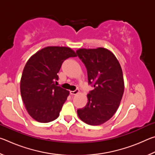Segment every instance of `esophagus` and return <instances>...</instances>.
<instances>
[{"instance_id": "esophagus-1", "label": "esophagus", "mask_w": 155, "mask_h": 155, "mask_svg": "<svg viewBox=\"0 0 155 155\" xmlns=\"http://www.w3.org/2000/svg\"><path fill=\"white\" fill-rule=\"evenodd\" d=\"M70 93L71 95H75V94H77L79 93V90H78V89H77V90H75L74 91H70Z\"/></svg>"}]
</instances>
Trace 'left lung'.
Wrapping results in <instances>:
<instances>
[{
	"mask_svg": "<svg viewBox=\"0 0 155 155\" xmlns=\"http://www.w3.org/2000/svg\"><path fill=\"white\" fill-rule=\"evenodd\" d=\"M76 52L87 68L88 83L94 87L87 94L85 107L77 110L78 115L87 124H102L115 114L124 94L121 66L108 49L81 48Z\"/></svg>",
	"mask_w": 155,
	"mask_h": 155,
	"instance_id": "8db88e82",
	"label": "left lung"
}]
</instances>
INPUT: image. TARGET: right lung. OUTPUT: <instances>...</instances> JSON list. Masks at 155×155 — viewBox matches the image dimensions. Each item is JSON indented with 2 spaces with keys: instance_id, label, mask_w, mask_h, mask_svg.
I'll return each mask as SVG.
<instances>
[{
  "instance_id": "right-lung-1",
  "label": "right lung",
  "mask_w": 155,
  "mask_h": 155,
  "mask_svg": "<svg viewBox=\"0 0 155 155\" xmlns=\"http://www.w3.org/2000/svg\"><path fill=\"white\" fill-rule=\"evenodd\" d=\"M77 57L68 47L48 46L28 60L20 81V92L26 109L39 122L53 121L59 115L69 91L57 86L61 65L69 57Z\"/></svg>"
}]
</instances>
